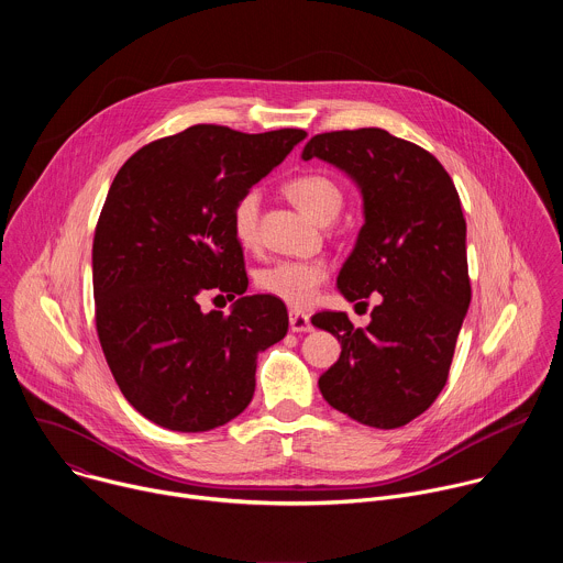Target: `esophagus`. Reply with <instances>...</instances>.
I'll use <instances>...</instances> for the list:
<instances>
[{
    "mask_svg": "<svg viewBox=\"0 0 563 563\" xmlns=\"http://www.w3.org/2000/svg\"><path fill=\"white\" fill-rule=\"evenodd\" d=\"M289 330L296 332V334L311 332V320H309V316L302 313V311H291V313H289Z\"/></svg>",
    "mask_w": 563,
    "mask_h": 563,
    "instance_id": "esophagus-1",
    "label": "esophagus"
}]
</instances>
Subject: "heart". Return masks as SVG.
<instances>
[{"instance_id":"1","label":"heart","mask_w":563,"mask_h":563,"mask_svg":"<svg viewBox=\"0 0 563 563\" xmlns=\"http://www.w3.org/2000/svg\"><path fill=\"white\" fill-rule=\"evenodd\" d=\"M287 198L316 222H332L345 202L343 189L323 174H302L285 185ZM261 191L250 189L240 196L231 211V229L240 247L254 250L258 243ZM330 276L323 261H276L254 274V285L261 294L272 296L294 309L313 302L320 285Z\"/></svg>"}]
</instances>
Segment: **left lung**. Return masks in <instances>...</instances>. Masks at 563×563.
<instances>
[{
    "instance_id": "1",
    "label": "left lung",
    "mask_w": 563,
    "mask_h": 563,
    "mask_svg": "<svg viewBox=\"0 0 563 563\" xmlns=\"http://www.w3.org/2000/svg\"><path fill=\"white\" fill-rule=\"evenodd\" d=\"M311 157L343 169L363 194L365 224L339 289L361 302L380 296L367 328L343 311L311 318L343 347L318 387L363 426L400 428L445 387L470 305L461 200L430 151L383 129L318 133L302 148Z\"/></svg>"
}]
</instances>
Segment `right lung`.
<instances>
[{
  "mask_svg": "<svg viewBox=\"0 0 563 563\" xmlns=\"http://www.w3.org/2000/svg\"><path fill=\"white\" fill-rule=\"evenodd\" d=\"M305 135L196 124L118 172L93 238L96 328L124 398L155 426L207 432L235 419L254 396L258 352L285 339L287 309L245 296L231 211ZM207 290L236 298L227 317L199 309Z\"/></svg>",
  "mask_w": 563,
  "mask_h": 563,
  "instance_id": "1",
  "label": "right lung"
}]
</instances>
